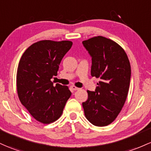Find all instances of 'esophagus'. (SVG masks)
I'll use <instances>...</instances> for the list:
<instances>
[{
    "instance_id": "34e87169",
    "label": "esophagus",
    "mask_w": 151,
    "mask_h": 151,
    "mask_svg": "<svg viewBox=\"0 0 151 151\" xmlns=\"http://www.w3.org/2000/svg\"><path fill=\"white\" fill-rule=\"evenodd\" d=\"M71 88H72V90H74V91H76V90H79V88H78V87H75V86H74V85L71 86Z\"/></svg>"
}]
</instances>
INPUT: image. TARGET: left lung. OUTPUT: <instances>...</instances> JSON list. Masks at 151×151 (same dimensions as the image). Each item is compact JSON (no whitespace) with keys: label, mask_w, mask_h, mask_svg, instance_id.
Listing matches in <instances>:
<instances>
[{"label":"left lung","mask_w":151,"mask_h":151,"mask_svg":"<svg viewBox=\"0 0 151 151\" xmlns=\"http://www.w3.org/2000/svg\"><path fill=\"white\" fill-rule=\"evenodd\" d=\"M92 57L91 75L100 79L94 92L87 90L88 99L82 102L84 115L92 125H108L121 111L130 86L131 68L125 51L103 36L82 41Z\"/></svg>","instance_id":"1"}]
</instances>
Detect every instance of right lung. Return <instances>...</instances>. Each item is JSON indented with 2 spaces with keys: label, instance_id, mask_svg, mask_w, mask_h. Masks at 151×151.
<instances>
[{
  "label": "right lung",
  "instance_id": "add662e5",
  "mask_svg": "<svg viewBox=\"0 0 151 151\" xmlns=\"http://www.w3.org/2000/svg\"><path fill=\"white\" fill-rule=\"evenodd\" d=\"M72 42L44 40L30 46L19 64L17 92L21 104L38 121L53 122L60 117L72 92L68 87L51 79L57 75L59 64Z\"/></svg>",
  "mask_w": 151,
  "mask_h": 151
}]
</instances>
